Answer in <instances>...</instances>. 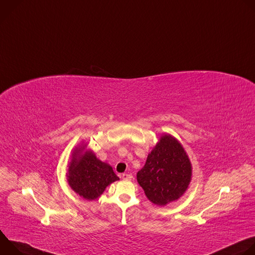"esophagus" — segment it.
Returning a JSON list of instances; mask_svg holds the SVG:
<instances>
[{
  "instance_id": "esophagus-1",
  "label": "esophagus",
  "mask_w": 255,
  "mask_h": 255,
  "mask_svg": "<svg viewBox=\"0 0 255 255\" xmlns=\"http://www.w3.org/2000/svg\"><path fill=\"white\" fill-rule=\"evenodd\" d=\"M122 177H123V179H129V180L133 178V176H132L131 173H123Z\"/></svg>"
}]
</instances>
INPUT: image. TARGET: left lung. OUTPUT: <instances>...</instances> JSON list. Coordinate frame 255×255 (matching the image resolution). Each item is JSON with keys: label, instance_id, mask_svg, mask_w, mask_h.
Instances as JSON below:
<instances>
[{"label": "left lung", "instance_id": "obj_1", "mask_svg": "<svg viewBox=\"0 0 255 255\" xmlns=\"http://www.w3.org/2000/svg\"><path fill=\"white\" fill-rule=\"evenodd\" d=\"M191 176L190 159L180 143L170 135L161 136L137 172L138 184L156 205L177 200L188 189Z\"/></svg>", "mask_w": 255, "mask_h": 255}]
</instances>
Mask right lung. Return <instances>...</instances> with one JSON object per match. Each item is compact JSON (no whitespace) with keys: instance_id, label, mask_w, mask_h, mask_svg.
Segmentation results:
<instances>
[{"instance_id":"add662e5","label":"right lung","mask_w":255,"mask_h":255,"mask_svg":"<svg viewBox=\"0 0 255 255\" xmlns=\"http://www.w3.org/2000/svg\"><path fill=\"white\" fill-rule=\"evenodd\" d=\"M72 155L67 173L68 184L86 200L97 199L109 185L119 179L113 168L99 160L92 151L83 153L77 149Z\"/></svg>"}]
</instances>
